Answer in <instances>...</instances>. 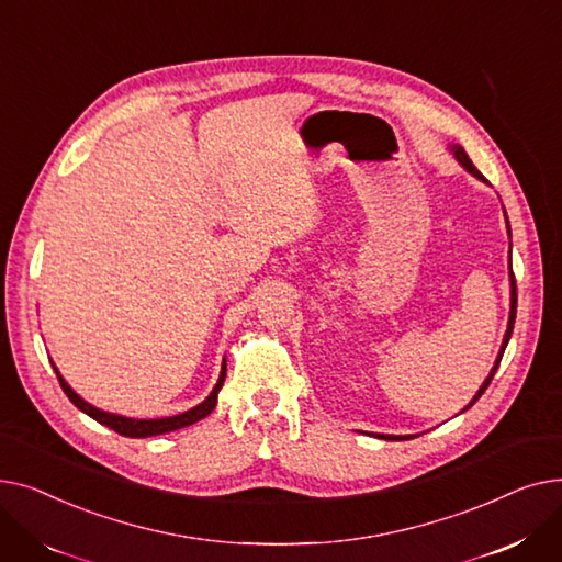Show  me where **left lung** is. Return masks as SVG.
<instances>
[{"mask_svg": "<svg viewBox=\"0 0 562 562\" xmlns=\"http://www.w3.org/2000/svg\"><path fill=\"white\" fill-rule=\"evenodd\" d=\"M449 150L453 153V157H456V161L467 170V172H471L474 177H479V180H483V182H487L485 177L476 170V166L471 164V159L467 157V153H464V147L462 145H449ZM504 214H506V210H504ZM506 223H508V216H506ZM508 236H510V223H508ZM510 248H513V244H510ZM515 316H517V286H515V276H513V263H510V314H508V328H506V335H504V341H501V348H498V356H496V360H494V367L490 369V375L483 380V385L479 387V392L474 394V398L469 401V405L462 409V412H467L471 405H474L483 394H485V390L490 387V382H492V378H494V373H496V369H498V362H501V358H504V350H506V346H508V341H510V335H513V328H515ZM373 437H380V439H390V441H401V439H412V437H417V435H380V432H375Z\"/></svg>", "mask_w": 562, "mask_h": 562, "instance_id": "left-lung-1", "label": "left lung"}]
</instances>
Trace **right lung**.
<instances>
[{
    "label": "right lung",
    "mask_w": 562,
    "mask_h": 562,
    "mask_svg": "<svg viewBox=\"0 0 562 562\" xmlns=\"http://www.w3.org/2000/svg\"><path fill=\"white\" fill-rule=\"evenodd\" d=\"M52 362V360H49ZM54 371H56V378L58 382H61V390L66 392V396L72 401L75 407H79L83 415H88L91 419H95L98 424L121 432L125 437H155V435H166V432H172V430H180V428H187V426H193L198 424L200 419H204L206 415H212V409L216 407L218 403V392L223 387L225 382V375H227V362L223 360L221 364V375H218V382L214 385L212 394L206 396L202 403H198L195 407L182 412V415H175V417H161V419H132V417H123V415H113V412H104L95 405H91L88 401H83L70 385L66 382V378L58 373L56 364H52Z\"/></svg>",
    "instance_id": "add662e5"
}]
</instances>
